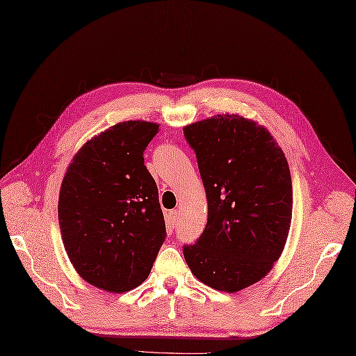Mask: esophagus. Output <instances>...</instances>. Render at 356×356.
I'll return each mask as SVG.
<instances>
[{
	"label": "esophagus",
	"instance_id": "34e87169",
	"mask_svg": "<svg viewBox=\"0 0 356 356\" xmlns=\"http://www.w3.org/2000/svg\"><path fill=\"white\" fill-rule=\"evenodd\" d=\"M169 219H170L172 223H177L178 219H179V211H178V210H172V211L169 213Z\"/></svg>",
	"mask_w": 356,
	"mask_h": 356
}]
</instances>
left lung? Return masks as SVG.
I'll list each match as a JSON object with an SVG mask.
<instances>
[{"mask_svg":"<svg viewBox=\"0 0 356 356\" xmlns=\"http://www.w3.org/2000/svg\"><path fill=\"white\" fill-rule=\"evenodd\" d=\"M205 187L208 219L195 245L184 246L196 278L236 293L263 280L289 237L293 187L289 163L267 128L238 115L184 127Z\"/></svg>","mask_w":356,"mask_h":356,"instance_id":"obj_1","label":"left lung"}]
</instances>
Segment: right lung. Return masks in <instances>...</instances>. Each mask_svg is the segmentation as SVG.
<instances>
[{
  "mask_svg": "<svg viewBox=\"0 0 356 356\" xmlns=\"http://www.w3.org/2000/svg\"><path fill=\"white\" fill-rule=\"evenodd\" d=\"M159 124L127 120L75 154L58 195L65 250L81 278L110 293L146 281L166 238L159 188L143 152Z\"/></svg>",
  "mask_w": 356,
  "mask_h": 356,
  "instance_id": "right-lung-1",
  "label": "right lung"
}]
</instances>
